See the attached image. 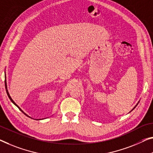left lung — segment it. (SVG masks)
Returning a JSON list of instances; mask_svg holds the SVG:
<instances>
[{"label":"left lung","instance_id":"8db88e82","mask_svg":"<svg viewBox=\"0 0 153 153\" xmlns=\"http://www.w3.org/2000/svg\"><path fill=\"white\" fill-rule=\"evenodd\" d=\"M135 107H134V108H133V109H135Z\"/></svg>","mask_w":153,"mask_h":153}]
</instances>
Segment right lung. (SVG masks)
<instances>
[{"label": "right lung", "mask_w": 153, "mask_h": 153, "mask_svg": "<svg viewBox=\"0 0 153 153\" xmlns=\"http://www.w3.org/2000/svg\"><path fill=\"white\" fill-rule=\"evenodd\" d=\"M4 83H5V88H6V89H7V85H6V80H5V81H4ZM6 91H7V95H8V96H9V99H10V100H11V102H13V104H14V105H16V106H17V107H18V105H16V103H15V102H14V101H13V100H12V99H11V96H9V92H8V91H7V90H6ZM18 109H20V111H22V113H23V114H25V115H26V116H27V114H25V113H24V112H23V111H22V109H20V108H19V107H18ZM28 117H29V116H28Z\"/></svg>", "instance_id": "add662e5"}]
</instances>
